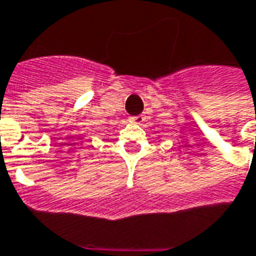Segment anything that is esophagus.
<instances>
[{"mask_svg":"<svg viewBox=\"0 0 256 256\" xmlns=\"http://www.w3.org/2000/svg\"><path fill=\"white\" fill-rule=\"evenodd\" d=\"M130 120H132V123H136V124H141V123L146 120V118H144L142 115L132 116V118H130Z\"/></svg>","mask_w":256,"mask_h":256,"instance_id":"34e87169","label":"esophagus"}]
</instances>
